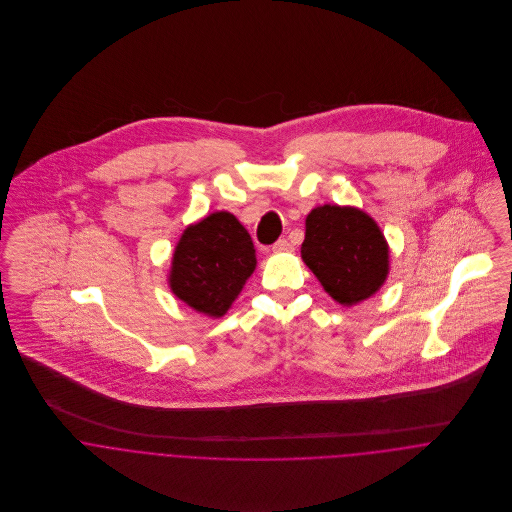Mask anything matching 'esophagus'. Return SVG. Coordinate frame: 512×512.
Returning <instances> with one entry per match:
<instances>
[{
  "instance_id": "obj_1",
  "label": "esophagus",
  "mask_w": 512,
  "mask_h": 512,
  "mask_svg": "<svg viewBox=\"0 0 512 512\" xmlns=\"http://www.w3.org/2000/svg\"><path fill=\"white\" fill-rule=\"evenodd\" d=\"M293 246L290 244V240H286V238H280L274 246H272V252L274 254H284V252H292Z\"/></svg>"
}]
</instances>
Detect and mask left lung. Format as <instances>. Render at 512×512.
I'll return each mask as SVG.
<instances>
[{"label":"left lung","mask_w":512,"mask_h":512,"mask_svg":"<svg viewBox=\"0 0 512 512\" xmlns=\"http://www.w3.org/2000/svg\"><path fill=\"white\" fill-rule=\"evenodd\" d=\"M301 260L323 290L345 307L372 297L390 272L384 232L357 207H315L305 219Z\"/></svg>","instance_id":"8db88e82"}]
</instances>
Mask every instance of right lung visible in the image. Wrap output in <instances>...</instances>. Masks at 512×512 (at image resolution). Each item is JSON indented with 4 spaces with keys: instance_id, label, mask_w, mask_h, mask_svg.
Instances as JSON below:
<instances>
[{
    "instance_id": "right-lung-1",
    "label": "right lung",
    "mask_w": 512,
    "mask_h": 512,
    "mask_svg": "<svg viewBox=\"0 0 512 512\" xmlns=\"http://www.w3.org/2000/svg\"><path fill=\"white\" fill-rule=\"evenodd\" d=\"M256 270V248L232 213L217 211L189 224L175 244L167 284L185 305L222 317Z\"/></svg>"
}]
</instances>
